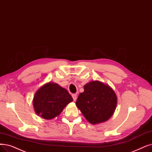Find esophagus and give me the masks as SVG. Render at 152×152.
Here are the masks:
<instances>
[{
	"mask_svg": "<svg viewBox=\"0 0 152 152\" xmlns=\"http://www.w3.org/2000/svg\"><path fill=\"white\" fill-rule=\"evenodd\" d=\"M72 98H73V100L75 101L76 100V99H77V94H73L72 95Z\"/></svg>",
	"mask_w": 152,
	"mask_h": 152,
	"instance_id": "esophagus-1",
	"label": "esophagus"
}]
</instances>
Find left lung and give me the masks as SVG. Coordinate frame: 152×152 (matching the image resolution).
<instances>
[{"label": "left lung", "mask_w": 152, "mask_h": 152, "mask_svg": "<svg viewBox=\"0 0 152 152\" xmlns=\"http://www.w3.org/2000/svg\"><path fill=\"white\" fill-rule=\"evenodd\" d=\"M117 104L115 92L107 84L92 81L84 86L76 105L92 124L106 122L114 113Z\"/></svg>", "instance_id": "left-lung-1"}]
</instances>
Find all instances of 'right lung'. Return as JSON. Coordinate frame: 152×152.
Returning a JSON list of instances; mask_svg holds the SVG:
<instances>
[{
	"instance_id": "obj_1",
	"label": "right lung",
	"mask_w": 152,
	"mask_h": 152,
	"mask_svg": "<svg viewBox=\"0 0 152 152\" xmlns=\"http://www.w3.org/2000/svg\"><path fill=\"white\" fill-rule=\"evenodd\" d=\"M73 99L68 91L57 83L48 82L39 88L34 97L35 113L45 120H51L60 115Z\"/></svg>"
}]
</instances>
